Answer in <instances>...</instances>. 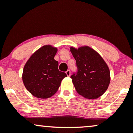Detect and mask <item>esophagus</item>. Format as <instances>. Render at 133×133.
I'll return each mask as SVG.
<instances>
[{
	"label": "esophagus",
	"mask_w": 133,
	"mask_h": 133,
	"mask_svg": "<svg viewBox=\"0 0 133 133\" xmlns=\"http://www.w3.org/2000/svg\"><path fill=\"white\" fill-rule=\"evenodd\" d=\"M65 74H67L68 76H70V75H71V71H70L69 70H68V71L65 72Z\"/></svg>",
	"instance_id": "esophagus-1"
}]
</instances>
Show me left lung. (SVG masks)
<instances>
[{"label":"left lung","mask_w":133,"mask_h":133,"mask_svg":"<svg viewBox=\"0 0 133 133\" xmlns=\"http://www.w3.org/2000/svg\"><path fill=\"white\" fill-rule=\"evenodd\" d=\"M70 50L78 69L77 74L71 76L76 91L86 99L99 97L110 83L109 67L100 54L89 46L70 47Z\"/></svg>","instance_id":"left-lung-1"}]
</instances>
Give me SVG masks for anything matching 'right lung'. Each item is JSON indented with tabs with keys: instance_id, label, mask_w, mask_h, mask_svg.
<instances>
[{
	"instance_id": "add662e5",
	"label": "right lung",
	"mask_w": 133,
	"mask_h": 133,
	"mask_svg": "<svg viewBox=\"0 0 133 133\" xmlns=\"http://www.w3.org/2000/svg\"><path fill=\"white\" fill-rule=\"evenodd\" d=\"M57 48L45 45L34 52L24 65L22 75L25 88L37 98L47 99L54 95L67 76L58 69L54 59Z\"/></svg>"
}]
</instances>
